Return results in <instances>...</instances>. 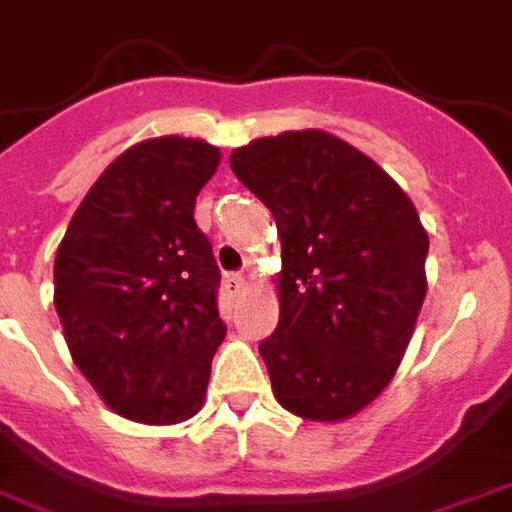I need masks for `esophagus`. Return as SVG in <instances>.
Returning <instances> with one entry per match:
<instances>
[{
	"label": "esophagus",
	"mask_w": 512,
	"mask_h": 512,
	"mask_svg": "<svg viewBox=\"0 0 512 512\" xmlns=\"http://www.w3.org/2000/svg\"><path fill=\"white\" fill-rule=\"evenodd\" d=\"M224 283H227V288L232 291V294H238V291L246 288V277H243V274H227V280H224Z\"/></svg>",
	"instance_id": "34e87169"
}]
</instances>
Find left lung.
<instances>
[{"label": "left lung", "mask_w": 512, "mask_h": 512, "mask_svg": "<svg viewBox=\"0 0 512 512\" xmlns=\"http://www.w3.org/2000/svg\"><path fill=\"white\" fill-rule=\"evenodd\" d=\"M229 168L274 215L280 322L260 356L274 398L336 423L387 389L426 300L429 235L412 198L319 128L235 148Z\"/></svg>", "instance_id": "left-lung-1"}]
</instances>
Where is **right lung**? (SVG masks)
Returning <instances> with one entry per match:
<instances>
[{"label": "right lung", "mask_w": 512, "mask_h": 512, "mask_svg": "<svg viewBox=\"0 0 512 512\" xmlns=\"http://www.w3.org/2000/svg\"><path fill=\"white\" fill-rule=\"evenodd\" d=\"M221 151L204 139L131 145L92 184L55 255V311L72 361L117 415L168 426L204 403L227 328L196 196Z\"/></svg>", "instance_id": "add662e5"}]
</instances>
